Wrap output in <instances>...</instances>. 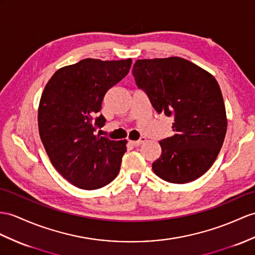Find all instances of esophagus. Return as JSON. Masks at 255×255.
<instances>
[{
    "label": "esophagus",
    "instance_id": "1",
    "mask_svg": "<svg viewBox=\"0 0 255 255\" xmlns=\"http://www.w3.org/2000/svg\"><path fill=\"white\" fill-rule=\"evenodd\" d=\"M146 141V137H140L138 140H129V144L133 145V146H140L141 144H144Z\"/></svg>",
    "mask_w": 255,
    "mask_h": 255
}]
</instances>
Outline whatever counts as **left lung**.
<instances>
[{
    "label": "left lung",
    "instance_id": "8db88e82",
    "mask_svg": "<svg viewBox=\"0 0 255 255\" xmlns=\"http://www.w3.org/2000/svg\"><path fill=\"white\" fill-rule=\"evenodd\" d=\"M133 76L157 114L171 117L173 135L160 140L152 170L163 181H195L213 164L227 120L220 85L202 68L181 57L136 60Z\"/></svg>",
    "mask_w": 255,
    "mask_h": 255
}]
</instances>
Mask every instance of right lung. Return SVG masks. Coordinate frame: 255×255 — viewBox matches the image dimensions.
Listing matches in <instances>:
<instances>
[{
	"mask_svg": "<svg viewBox=\"0 0 255 255\" xmlns=\"http://www.w3.org/2000/svg\"><path fill=\"white\" fill-rule=\"evenodd\" d=\"M131 65V58L82 59L56 71L43 91L38 114L41 140L55 169L81 189L102 188L120 171L127 141L95 132L106 122L98 115L105 95Z\"/></svg>",
	"mask_w": 255,
	"mask_h": 255,
	"instance_id": "add662e5",
	"label": "right lung"
}]
</instances>
